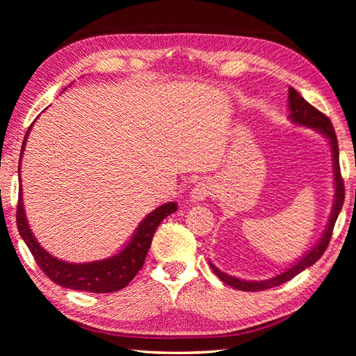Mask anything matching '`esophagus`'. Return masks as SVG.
I'll return each instance as SVG.
<instances>
[{"mask_svg": "<svg viewBox=\"0 0 356 356\" xmlns=\"http://www.w3.org/2000/svg\"><path fill=\"white\" fill-rule=\"evenodd\" d=\"M216 188L214 184H211L209 180H200L194 185V188L191 190V200L193 202H203L207 200L209 195H214Z\"/></svg>", "mask_w": 356, "mask_h": 356, "instance_id": "34e87169", "label": "esophagus"}]
</instances>
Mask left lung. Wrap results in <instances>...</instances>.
<instances>
[{
	"label": "left lung",
	"instance_id": "left-lung-1",
	"mask_svg": "<svg viewBox=\"0 0 356 356\" xmlns=\"http://www.w3.org/2000/svg\"><path fill=\"white\" fill-rule=\"evenodd\" d=\"M289 119L291 122L295 125H301V127H307V128H314L315 131H318L323 134L324 138L329 140L330 151H332V166H334V185H335V194H334V205H332V211L329 216V222L326 225V229H324L323 236L320 240L312 246L311 251L301 257L297 263H293L291 268H287L282 274H278L272 278L268 280H241L237 277H232L225 274L218 268H216L213 263H209L211 269L214 270V274L222 280L223 283L229 284L234 289L238 291H246V292H257V291H264V289H270V287H275L283 284L286 282H289L295 275H298L300 272H303L309 266H312L314 263L320 260V257L326 251V248L330 241L332 237V231H334V226L337 218L339 216V211L343 208L344 203V182L341 179V172H339V151H338V140H337V134L334 127H332V122L329 120L327 116H324L321 111L312 107L303 96H301L298 92H295L292 87H289Z\"/></svg>",
	"mask_w": 356,
	"mask_h": 356
}]
</instances>
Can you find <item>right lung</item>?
<instances>
[{
  "label": "right lung",
  "instance_id": "1",
  "mask_svg": "<svg viewBox=\"0 0 356 356\" xmlns=\"http://www.w3.org/2000/svg\"><path fill=\"white\" fill-rule=\"evenodd\" d=\"M33 125V124H32ZM32 125L29 127L26 138L22 140L21 147V157L24 154L26 142L29 133L32 130ZM21 162L18 165V176L21 180ZM22 188L19 186V199L17 208V225L19 236L24 240V243L32 252L38 266L47 275L51 282L56 284L67 287V289L74 291H86L95 293H107L116 292L124 289V287L131 282L136 274L145 263V257L153 240L157 226L161 225L165 217L176 213L177 203L168 202L165 205L156 208L153 213H149L136 228L130 241L127 246L116 255H111L108 259L88 261V263H69L59 260L53 257L50 252L38 243L36 237L30 229L26 211H24V200H22Z\"/></svg>",
  "mask_w": 356,
  "mask_h": 356
}]
</instances>
